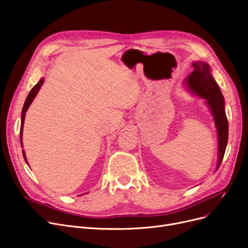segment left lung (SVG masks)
Instances as JSON below:
<instances>
[{
  "mask_svg": "<svg viewBox=\"0 0 248 248\" xmlns=\"http://www.w3.org/2000/svg\"><path fill=\"white\" fill-rule=\"evenodd\" d=\"M193 68L194 70L186 79V84L189 90L206 100V103L214 116L218 134V160L216 167L218 169L223 160L228 141V121L224 111V98L219 86L211 76L210 68L206 63L197 61L193 63Z\"/></svg>",
  "mask_w": 248,
  "mask_h": 248,
  "instance_id": "obj_1",
  "label": "left lung"
}]
</instances>
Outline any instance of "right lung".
Wrapping results in <instances>:
<instances>
[{
    "instance_id": "obj_1",
    "label": "right lung",
    "mask_w": 248,
    "mask_h": 248,
    "mask_svg": "<svg viewBox=\"0 0 248 248\" xmlns=\"http://www.w3.org/2000/svg\"><path fill=\"white\" fill-rule=\"evenodd\" d=\"M44 83V79L42 78L34 87L32 88V90L30 91V93H29L26 101H25V104H24V107H23V110H22V118H21V128H20V141H21V147H23V126H24V121H25V116H26V112L28 110V108L30 107L31 103L33 102L34 98L36 97V95L38 94L41 86L43 85ZM23 156H24V159L25 161L27 162V158H26V153L25 151L23 150ZM28 164V162H27Z\"/></svg>"
}]
</instances>
